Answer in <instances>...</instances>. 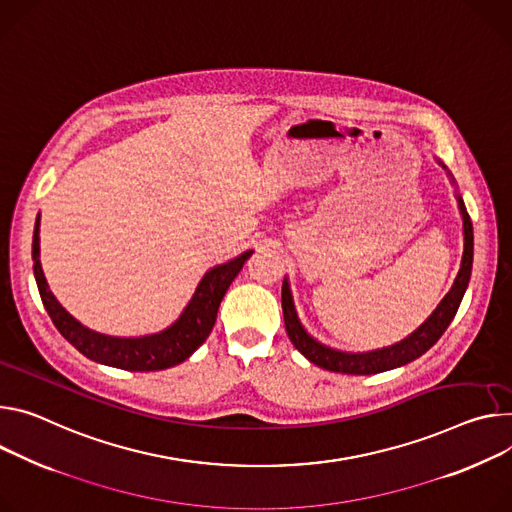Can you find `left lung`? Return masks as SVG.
I'll return each mask as SVG.
<instances>
[{"instance_id":"8db88e82","label":"left lung","mask_w":512,"mask_h":512,"mask_svg":"<svg viewBox=\"0 0 512 512\" xmlns=\"http://www.w3.org/2000/svg\"><path fill=\"white\" fill-rule=\"evenodd\" d=\"M439 165L447 169L441 161ZM451 175V173H449ZM461 220H463V255H461V265L457 271L455 282L451 290L445 294V298L439 302V306L433 310V314L418 327L414 333H410L406 339L400 343H394L390 347H382L376 351H365V353H347V351H337L327 345L318 343L314 337L306 333L302 327V322L298 318L290 284L284 277V286H282V308H284V322H286V331L294 347L314 365L329 369V371H339V374H351V376H371V374H380V371H388L400 365H406L414 361L416 357H421L427 353L439 337L445 333V329L451 324L463 294L468 290L470 284V275H472V261H474V230H472V220L466 210V204H463L461 196H457Z\"/></svg>"}]
</instances>
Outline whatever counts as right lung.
<instances>
[{
  "mask_svg": "<svg viewBox=\"0 0 512 512\" xmlns=\"http://www.w3.org/2000/svg\"><path fill=\"white\" fill-rule=\"evenodd\" d=\"M40 214L36 216L34 237H32V261L34 277L42 298V304L49 312L51 320L59 333L87 359L98 361L110 367L128 369V371H157L173 367L188 359L212 333L216 322L218 306L235 280L237 273L243 269L245 261L253 251H245L239 257L226 263L214 265L204 273L192 300L183 308L179 318L161 333L145 337H112L91 331L73 318L53 296L46 284V277L40 265Z\"/></svg>",
  "mask_w": 512,
  "mask_h": 512,
  "instance_id": "obj_1",
  "label": "right lung"
}]
</instances>
